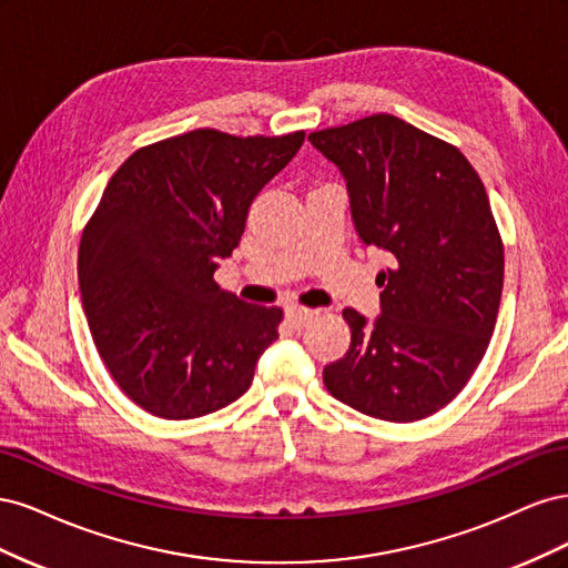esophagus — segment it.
Instances as JSON below:
<instances>
[{
  "mask_svg": "<svg viewBox=\"0 0 568 568\" xmlns=\"http://www.w3.org/2000/svg\"><path fill=\"white\" fill-rule=\"evenodd\" d=\"M315 317V311L311 307H301V305H288L286 307V320L294 326H303L307 320Z\"/></svg>",
  "mask_w": 568,
  "mask_h": 568,
  "instance_id": "esophagus-1",
  "label": "esophagus"
}]
</instances>
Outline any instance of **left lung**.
<instances>
[{
    "label": "left lung",
    "instance_id": "left-lung-1",
    "mask_svg": "<svg viewBox=\"0 0 568 568\" xmlns=\"http://www.w3.org/2000/svg\"><path fill=\"white\" fill-rule=\"evenodd\" d=\"M307 140L346 178L363 244L388 251L382 315L343 311L351 348L324 367L336 400L384 422L448 405L484 359L500 311L505 246L464 153L390 113Z\"/></svg>",
    "mask_w": 568,
    "mask_h": 568
}]
</instances>
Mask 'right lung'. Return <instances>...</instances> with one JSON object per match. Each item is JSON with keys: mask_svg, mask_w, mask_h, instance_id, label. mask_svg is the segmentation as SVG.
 Listing matches in <instances>:
<instances>
[{"mask_svg": "<svg viewBox=\"0 0 568 568\" xmlns=\"http://www.w3.org/2000/svg\"><path fill=\"white\" fill-rule=\"evenodd\" d=\"M303 140L201 128L136 149L109 180L82 230L80 294L99 357L149 415L194 419L242 398L280 336L282 307L236 298L213 274Z\"/></svg>", "mask_w": 568, "mask_h": 568, "instance_id": "obj_1", "label": "right lung"}]
</instances>
